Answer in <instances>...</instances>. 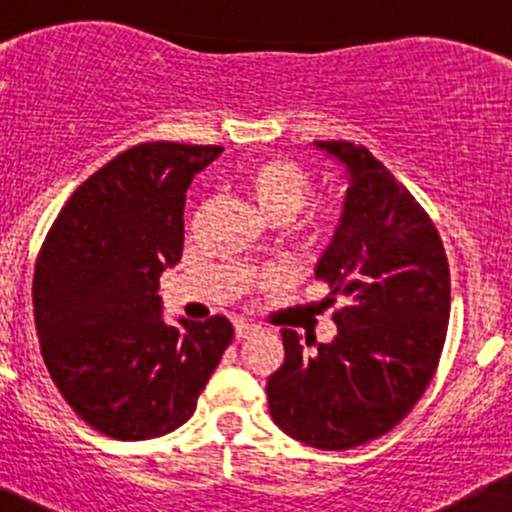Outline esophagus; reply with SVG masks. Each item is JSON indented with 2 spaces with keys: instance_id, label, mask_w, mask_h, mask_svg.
<instances>
[{
  "instance_id": "1",
  "label": "esophagus",
  "mask_w": 512,
  "mask_h": 512,
  "mask_svg": "<svg viewBox=\"0 0 512 512\" xmlns=\"http://www.w3.org/2000/svg\"><path fill=\"white\" fill-rule=\"evenodd\" d=\"M255 330H257V327L250 325V322H236V337L238 339H245L248 334H252Z\"/></svg>"
}]
</instances>
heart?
I'll return each instance as SVG.
<instances>
[{
    "label": "heart",
    "mask_w": 512,
    "mask_h": 512,
    "mask_svg": "<svg viewBox=\"0 0 512 512\" xmlns=\"http://www.w3.org/2000/svg\"><path fill=\"white\" fill-rule=\"evenodd\" d=\"M238 187L250 204L269 223H286L298 214L313 192V180L298 163L289 158H257L240 170ZM339 226L334 207H315L303 223V231L313 243H327Z\"/></svg>",
    "instance_id": "heart-1"
}]
</instances>
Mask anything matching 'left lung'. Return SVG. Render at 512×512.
Masks as SVG:
<instances>
[{
	"label": "left lung",
	"instance_id": "8db88e82",
	"mask_svg": "<svg viewBox=\"0 0 512 512\" xmlns=\"http://www.w3.org/2000/svg\"><path fill=\"white\" fill-rule=\"evenodd\" d=\"M349 175L344 211L315 279L330 286L337 337L301 344L281 330L269 414L310 448L349 450L392 431L424 395L450 320L443 240L411 192L366 146L315 142Z\"/></svg>",
	"mask_w": 512,
	"mask_h": 512
}]
</instances>
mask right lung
<instances>
[{
	"label": "right lung",
	"mask_w": 512,
	"mask_h": 512,
	"mask_svg": "<svg viewBox=\"0 0 512 512\" xmlns=\"http://www.w3.org/2000/svg\"><path fill=\"white\" fill-rule=\"evenodd\" d=\"M221 146L122 151L64 204L40 248L33 313L57 390L117 440L185 424L233 339L223 315L163 322L158 276L182 255L185 192Z\"/></svg>",
	"instance_id": "add662e5"
}]
</instances>
